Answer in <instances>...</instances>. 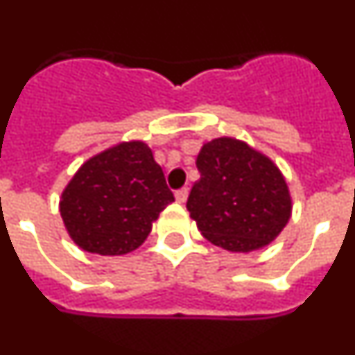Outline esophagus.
I'll list each match as a JSON object with an SVG mask.
<instances>
[{
  "label": "esophagus",
  "mask_w": 355,
  "mask_h": 355,
  "mask_svg": "<svg viewBox=\"0 0 355 355\" xmlns=\"http://www.w3.org/2000/svg\"><path fill=\"white\" fill-rule=\"evenodd\" d=\"M188 197V188H180V190H175V200L178 202H184Z\"/></svg>",
  "instance_id": "obj_1"
}]
</instances>
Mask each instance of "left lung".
Instances as JSON below:
<instances>
[{
    "instance_id": "8db88e82",
    "label": "left lung",
    "mask_w": 355,
    "mask_h": 355,
    "mask_svg": "<svg viewBox=\"0 0 355 355\" xmlns=\"http://www.w3.org/2000/svg\"><path fill=\"white\" fill-rule=\"evenodd\" d=\"M200 180L187 208L202 236L231 252L270 243L290 220L286 181L274 163L247 144L215 139L197 156Z\"/></svg>"
}]
</instances>
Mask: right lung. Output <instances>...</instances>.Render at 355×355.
I'll list each match as a JSON object with an SVG mask.
<instances>
[{
  "mask_svg": "<svg viewBox=\"0 0 355 355\" xmlns=\"http://www.w3.org/2000/svg\"><path fill=\"white\" fill-rule=\"evenodd\" d=\"M174 200L144 142H124L81 165L62 193L69 234L87 252L121 256L140 247Z\"/></svg>",
  "mask_w": 355,
  "mask_h": 355,
  "instance_id": "obj_1",
  "label": "right lung"
}]
</instances>
